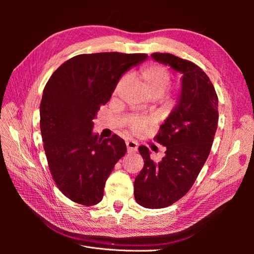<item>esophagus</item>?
<instances>
[{"label": "esophagus", "instance_id": "1", "mask_svg": "<svg viewBox=\"0 0 254 254\" xmlns=\"http://www.w3.org/2000/svg\"><path fill=\"white\" fill-rule=\"evenodd\" d=\"M126 147H127L128 153L135 152L137 150V143L134 142V141H127L126 142Z\"/></svg>", "mask_w": 254, "mask_h": 254}]
</instances>
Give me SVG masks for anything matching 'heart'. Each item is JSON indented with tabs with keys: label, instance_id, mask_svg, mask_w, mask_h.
I'll use <instances>...</instances> for the list:
<instances>
[{
	"label": "heart",
	"instance_id": "b5f03b06",
	"mask_svg": "<svg viewBox=\"0 0 254 254\" xmlns=\"http://www.w3.org/2000/svg\"><path fill=\"white\" fill-rule=\"evenodd\" d=\"M143 88L151 97H159L164 93L168 83H170L171 75L167 68L158 64H150L142 67L137 75ZM127 82V76H123L114 88V95H118L122 88ZM150 121L147 119H134L130 122V129L134 133H140L150 125Z\"/></svg>",
	"mask_w": 254,
	"mask_h": 254
}]
</instances>
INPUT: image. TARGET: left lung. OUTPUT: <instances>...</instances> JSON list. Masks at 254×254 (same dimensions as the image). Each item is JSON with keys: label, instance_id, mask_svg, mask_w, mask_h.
I'll list each match as a JSON object with an SVG mask.
<instances>
[{"label": "left lung", "instance_id": "left-lung-1", "mask_svg": "<svg viewBox=\"0 0 254 254\" xmlns=\"http://www.w3.org/2000/svg\"><path fill=\"white\" fill-rule=\"evenodd\" d=\"M152 59L182 74L177 106L155 141L166 147L156 163L149 149L140 146L144 167L134 180V198L147 209H162L186 195L210 155L217 129L218 97L207 75L189 60L167 53H153Z\"/></svg>", "mask_w": 254, "mask_h": 254}]
</instances>
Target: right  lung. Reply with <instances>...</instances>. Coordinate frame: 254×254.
Masks as SVG:
<instances>
[{"label": "right lung", "mask_w": 254, "mask_h": 254, "mask_svg": "<svg viewBox=\"0 0 254 254\" xmlns=\"http://www.w3.org/2000/svg\"><path fill=\"white\" fill-rule=\"evenodd\" d=\"M146 54H81L53 73L43 90L40 129L45 156L58 189L72 201L94 205L103 199L106 180L127 151L113 134L92 132L101 106L110 99L122 75Z\"/></svg>", "instance_id": "obj_1"}]
</instances>
